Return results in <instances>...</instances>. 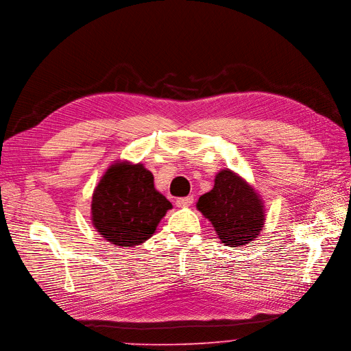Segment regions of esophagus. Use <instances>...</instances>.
Masks as SVG:
<instances>
[{
	"instance_id": "esophagus-1",
	"label": "esophagus",
	"mask_w": 351,
	"mask_h": 351,
	"mask_svg": "<svg viewBox=\"0 0 351 351\" xmlns=\"http://www.w3.org/2000/svg\"><path fill=\"white\" fill-rule=\"evenodd\" d=\"M193 204V196H186V197H179L176 201L178 208H188Z\"/></svg>"
}]
</instances>
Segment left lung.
<instances>
[{
    "label": "left lung",
    "mask_w": 351,
    "mask_h": 351,
    "mask_svg": "<svg viewBox=\"0 0 351 351\" xmlns=\"http://www.w3.org/2000/svg\"><path fill=\"white\" fill-rule=\"evenodd\" d=\"M196 209L212 223L223 245L232 248L248 245L260 237L265 225L261 195L231 169L215 175L213 188L197 199Z\"/></svg>",
    "instance_id": "8db88e82"
}]
</instances>
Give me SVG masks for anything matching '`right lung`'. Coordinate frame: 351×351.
Instances as JSON below:
<instances>
[{"instance_id":"obj_1","label":"right lung","mask_w":351,"mask_h":351,"mask_svg":"<svg viewBox=\"0 0 351 351\" xmlns=\"http://www.w3.org/2000/svg\"><path fill=\"white\" fill-rule=\"evenodd\" d=\"M172 204L155 188L143 163L117 160L100 178L91 196L90 219L114 247H138L150 237Z\"/></svg>"}]
</instances>
